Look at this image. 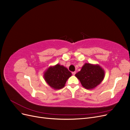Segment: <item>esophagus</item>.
<instances>
[{"instance_id":"1","label":"esophagus","mask_w":130,"mask_h":130,"mask_svg":"<svg viewBox=\"0 0 130 130\" xmlns=\"http://www.w3.org/2000/svg\"><path fill=\"white\" fill-rule=\"evenodd\" d=\"M75 74H76V72H72V74L73 75H75Z\"/></svg>"}]
</instances>
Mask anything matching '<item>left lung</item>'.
Here are the masks:
<instances>
[{"label": "left lung", "mask_w": 130, "mask_h": 130, "mask_svg": "<svg viewBox=\"0 0 130 130\" xmlns=\"http://www.w3.org/2000/svg\"><path fill=\"white\" fill-rule=\"evenodd\" d=\"M75 76L84 87L90 89L101 83L104 78L105 72L99 65L85 63Z\"/></svg>", "instance_id": "1"}]
</instances>
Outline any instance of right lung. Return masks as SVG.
I'll list each match as a JSON object with an SVG mask.
<instances>
[{
	"label": "right lung",
	"mask_w": 130,
	"mask_h": 130,
	"mask_svg": "<svg viewBox=\"0 0 130 130\" xmlns=\"http://www.w3.org/2000/svg\"><path fill=\"white\" fill-rule=\"evenodd\" d=\"M71 76L72 73L67 68L58 64L50 67L44 74L46 83L55 89L63 87L67 80Z\"/></svg>",
	"instance_id": "right-lung-1"
}]
</instances>
